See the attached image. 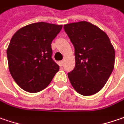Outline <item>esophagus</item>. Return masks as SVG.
Wrapping results in <instances>:
<instances>
[{
  "label": "esophagus",
  "instance_id": "34e87169",
  "mask_svg": "<svg viewBox=\"0 0 124 124\" xmlns=\"http://www.w3.org/2000/svg\"><path fill=\"white\" fill-rule=\"evenodd\" d=\"M60 65L61 66H63V64H64V61H63V60L60 61Z\"/></svg>",
  "mask_w": 124,
  "mask_h": 124
}]
</instances>
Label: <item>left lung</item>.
Segmentation results:
<instances>
[{
	"label": "left lung",
	"instance_id": "1",
	"mask_svg": "<svg viewBox=\"0 0 124 124\" xmlns=\"http://www.w3.org/2000/svg\"><path fill=\"white\" fill-rule=\"evenodd\" d=\"M64 28L75 47V67L68 73L69 81L79 94H96L114 69V47L107 34L90 22L67 23Z\"/></svg>",
	"mask_w": 124,
	"mask_h": 124
}]
</instances>
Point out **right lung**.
Instances as JSON below:
<instances>
[{"instance_id": "right-lung-1", "label": "right lung", "mask_w": 124, "mask_h": 124, "mask_svg": "<svg viewBox=\"0 0 124 124\" xmlns=\"http://www.w3.org/2000/svg\"><path fill=\"white\" fill-rule=\"evenodd\" d=\"M62 25L37 22L18 30L11 39L7 55L9 72L23 90L35 93L43 90L59 70L51 58V42Z\"/></svg>"}]
</instances>
